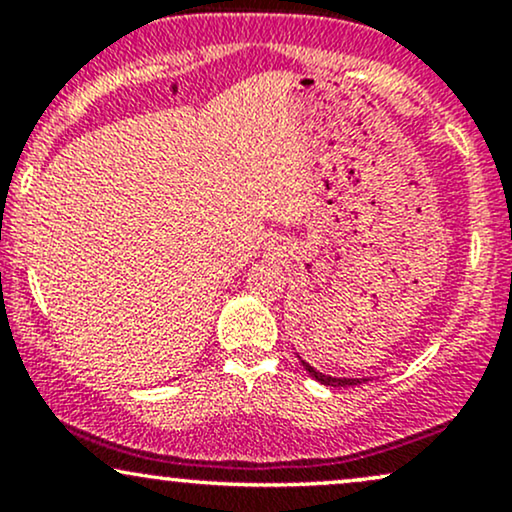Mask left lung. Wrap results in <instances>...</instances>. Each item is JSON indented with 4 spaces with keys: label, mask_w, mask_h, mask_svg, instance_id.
<instances>
[{
    "label": "left lung",
    "mask_w": 512,
    "mask_h": 512,
    "mask_svg": "<svg viewBox=\"0 0 512 512\" xmlns=\"http://www.w3.org/2000/svg\"><path fill=\"white\" fill-rule=\"evenodd\" d=\"M298 358H301V356H298ZM301 363H303V368L308 370L310 378H315L317 383H322V385H330V387H351V385L366 383V380H368V378H334V375H327V373H320V370H315L313 366H310L308 361H303V358H301Z\"/></svg>",
    "instance_id": "8db88e82"
}]
</instances>
